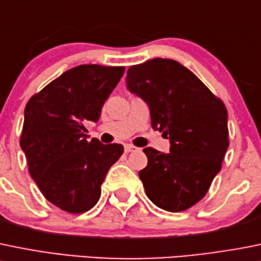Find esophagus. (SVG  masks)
<instances>
[{
	"label": "esophagus",
	"instance_id": "obj_1",
	"mask_svg": "<svg viewBox=\"0 0 261 261\" xmlns=\"http://www.w3.org/2000/svg\"><path fill=\"white\" fill-rule=\"evenodd\" d=\"M136 149V146L131 145V144H126L125 145V153H131V151H134Z\"/></svg>",
	"mask_w": 261,
	"mask_h": 261
}]
</instances>
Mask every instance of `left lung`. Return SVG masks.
I'll return each mask as SVG.
<instances>
[{
    "label": "left lung",
    "mask_w": 261,
    "mask_h": 261,
    "mask_svg": "<svg viewBox=\"0 0 261 261\" xmlns=\"http://www.w3.org/2000/svg\"><path fill=\"white\" fill-rule=\"evenodd\" d=\"M126 87L150 110L151 127L169 139V153L145 148L139 172L148 198L167 212L200 201L228 149L226 106L181 63L154 58L127 70Z\"/></svg>",
    "instance_id": "obj_1"
}]
</instances>
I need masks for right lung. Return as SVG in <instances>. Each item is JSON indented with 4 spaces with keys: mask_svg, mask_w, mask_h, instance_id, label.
<instances>
[{
    "mask_svg": "<svg viewBox=\"0 0 261 261\" xmlns=\"http://www.w3.org/2000/svg\"><path fill=\"white\" fill-rule=\"evenodd\" d=\"M125 67L80 65L33 95L24 112L20 146L29 173L49 203L72 214L97 204L121 144L87 140L85 123L97 122Z\"/></svg>",
    "mask_w": 261,
    "mask_h": 261,
    "instance_id": "add662e5",
    "label": "right lung"
}]
</instances>
